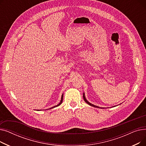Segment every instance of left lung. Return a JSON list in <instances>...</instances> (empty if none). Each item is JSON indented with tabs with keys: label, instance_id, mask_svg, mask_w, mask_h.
I'll list each match as a JSON object with an SVG mask.
<instances>
[{
	"label": "left lung",
	"instance_id": "1",
	"mask_svg": "<svg viewBox=\"0 0 146 146\" xmlns=\"http://www.w3.org/2000/svg\"><path fill=\"white\" fill-rule=\"evenodd\" d=\"M83 99H84V101H85L88 104H89V105H90V106H94V107H95V108H100V107H99V106H96V105H93V104H90V102H89L88 101H87V99H86V98H85V94L83 93Z\"/></svg>",
	"mask_w": 146,
	"mask_h": 146
}]
</instances>
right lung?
<instances>
[{
  "label": "right lung",
  "instance_id": "add662e5",
  "mask_svg": "<svg viewBox=\"0 0 146 146\" xmlns=\"http://www.w3.org/2000/svg\"><path fill=\"white\" fill-rule=\"evenodd\" d=\"M63 94L62 95V96H61V101H60V102L57 105H56V106H52V108H49L50 110V109H52V108H55V107H57V106H59V105H60L61 104V103H62V102H63ZM37 111H40V110H37Z\"/></svg>",
  "mask_w": 146,
  "mask_h": 146
}]
</instances>
